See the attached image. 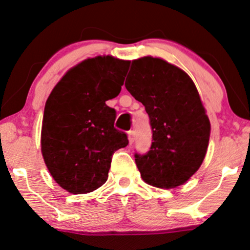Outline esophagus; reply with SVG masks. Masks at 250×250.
<instances>
[{
  "label": "esophagus",
  "mask_w": 250,
  "mask_h": 250,
  "mask_svg": "<svg viewBox=\"0 0 250 250\" xmlns=\"http://www.w3.org/2000/svg\"><path fill=\"white\" fill-rule=\"evenodd\" d=\"M128 140H129V144H133L135 141V131L130 130L128 131Z\"/></svg>",
  "instance_id": "34e87169"
}]
</instances>
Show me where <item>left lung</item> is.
<instances>
[{"label": "left lung", "mask_w": 250, "mask_h": 250, "mask_svg": "<svg viewBox=\"0 0 250 250\" xmlns=\"http://www.w3.org/2000/svg\"><path fill=\"white\" fill-rule=\"evenodd\" d=\"M146 107L152 143L146 155L135 154L146 184L174 188L197 172L208 146L211 123L194 83L164 59L133 60L125 83Z\"/></svg>", "instance_id": "left-lung-1"}]
</instances>
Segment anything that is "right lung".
Masks as SVG:
<instances>
[{
  "label": "right lung",
  "instance_id": "right-lung-1",
  "mask_svg": "<svg viewBox=\"0 0 250 250\" xmlns=\"http://www.w3.org/2000/svg\"><path fill=\"white\" fill-rule=\"evenodd\" d=\"M130 62L88 58L68 70L44 108L41 148L47 170L70 193H88L107 182L116 150L127 134L114 128L116 112L106 101L121 92Z\"/></svg>",
  "mask_w": 250,
  "mask_h": 250
}]
</instances>
